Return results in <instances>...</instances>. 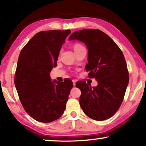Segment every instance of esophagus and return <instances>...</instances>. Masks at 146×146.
Here are the masks:
<instances>
[{
  "label": "esophagus",
  "instance_id": "esophagus-1",
  "mask_svg": "<svg viewBox=\"0 0 146 146\" xmlns=\"http://www.w3.org/2000/svg\"><path fill=\"white\" fill-rule=\"evenodd\" d=\"M76 80H72V82H73V85H74V86H75V85H76Z\"/></svg>",
  "mask_w": 146,
  "mask_h": 146
}]
</instances>
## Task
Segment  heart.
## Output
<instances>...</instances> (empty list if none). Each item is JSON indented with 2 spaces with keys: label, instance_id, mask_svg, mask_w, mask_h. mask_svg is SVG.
Masks as SVG:
<instances>
[{
  "label": "heart",
  "instance_id": "obj_1",
  "mask_svg": "<svg viewBox=\"0 0 146 146\" xmlns=\"http://www.w3.org/2000/svg\"><path fill=\"white\" fill-rule=\"evenodd\" d=\"M82 46H83L82 45V44H80L75 43V44H74V45H73V49H74V52H75V51L78 50L79 48H80L82 47Z\"/></svg>",
  "mask_w": 146,
  "mask_h": 146
}]
</instances>
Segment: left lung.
Returning a JSON list of instances; mask_svg holds the SVG:
<instances>
[{
    "mask_svg": "<svg viewBox=\"0 0 146 146\" xmlns=\"http://www.w3.org/2000/svg\"><path fill=\"white\" fill-rule=\"evenodd\" d=\"M78 40L88 50L86 70L88 78L98 85L92 87L85 81L76 86L80 90V105L85 114L97 121L113 116L122 103L129 82V73L124 56L114 41L98 29L76 31L69 38Z\"/></svg>",
    "mask_w": 146,
    "mask_h": 146,
    "instance_id": "left-lung-1",
    "label": "left lung"
}]
</instances>
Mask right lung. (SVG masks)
<instances>
[{
    "label": "right lung",
    "instance_id": "add662e5",
    "mask_svg": "<svg viewBox=\"0 0 146 146\" xmlns=\"http://www.w3.org/2000/svg\"><path fill=\"white\" fill-rule=\"evenodd\" d=\"M66 31L38 33L23 47L18 60L15 84L21 102L30 116L49 123L62 115L73 87L70 79L51 81L53 67L67 36Z\"/></svg>",
    "mask_w": 146,
    "mask_h": 146
}]
</instances>
